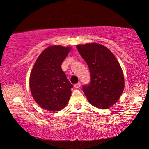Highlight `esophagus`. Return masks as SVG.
<instances>
[{
	"label": "esophagus",
	"instance_id": "obj_1",
	"mask_svg": "<svg viewBox=\"0 0 149 149\" xmlns=\"http://www.w3.org/2000/svg\"><path fill=\"white\" fill-rule=\"evenodd\" d=\"M74 86L76 89H79V87H81V83H76V84H74Z\"/></svg>",
	"mask_w": 149,
	"mask_h": 149
}]
</instances>
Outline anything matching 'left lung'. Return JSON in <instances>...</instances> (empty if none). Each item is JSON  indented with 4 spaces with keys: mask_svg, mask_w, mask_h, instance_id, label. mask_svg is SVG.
Returning a JSON list of instances; mask_svg holds the SVG:
<instances>
[{
    "mask_svg": "<svg viewBox=\"0 0 149 149\" xmlns=\"http://www.w3.org/2000/svg\"><path fill=\"white\" fill-rule=\"evenodd\" d=\"M89 67L91 81L83 91L89 102L101 109H109L123 91L124 76L119 63L107 47L98 43L77 45Z\"/></svg>",
    "mask_w": 149,
    "mask_h": 149,
    "instance_id": "obj_1",
    "label": "left lung"
}]
</instances>
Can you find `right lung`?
<instances>
[{
    "instance_id": "right-lung-1",
    "label": "right lung",
    "mask_w": 149,
    "mask_h": 149,
    "mask_svg": "<svg viewBox=\"0 0 149 149\" xmlns=\"http://www.w3.org/2000/svg\"><path fill=\"white\" fill-rule=\"evenodd\" d=\"M70 47L52 45L38 57L30 76L32 97L42 109L58 111L68 102L73 85L62 69Z\"/></svg>"
}]
</instances>
